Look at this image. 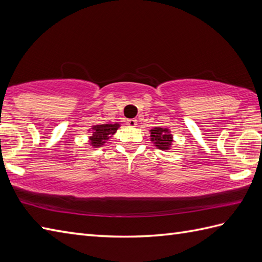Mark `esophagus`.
Masks as SVG:
<instances>
[{
  "mask_svg": "<svg viewBox=\"0 0 262 262\" xmlns=\"http://www.w3.org/2000/svg\"><path fill=\"white\" fill-rule=\"evenodd\" d=\"M126 124H127V126L135 127L138 124V121L136 119H129V120H126Z\"/></svg>",
  "mask_w": 262,
  "mask_h": 262,
  "instance_id": "1",
  "label": "esophagus"
}]
</instances>
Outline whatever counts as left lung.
I'll use <instances>...</instances> for the list:
<instances>
[{"label":"left lung","mask_w":262,"mask_h":262,"mask_svg":"<svg viewBox=\"0 0 262 262\" xmlns=\"http://www.w3.org/2000/svg\"><path fill=\"white\" fill-rule=\"evenodd\" d=\"M150 139L151 142L162 151L170 150L173 142V136L171 135V131L167 127L160 126H155L150 130Z\"/></svg>","instance_id":"left-lung-1"}]
</instances>
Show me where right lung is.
I'll return each mask as SVG.
<instances>
[{"label":"right lung","mask_w":262,"mask_h":262,"mask_svg":"<svg viewBox=\"0 0 262 262\" xmlns=\"http://www.w3.org/2000/svg\"><path fill=\"white\" fill-rule=\"evenodd\" d=\"M120 127L119 123H112V124H98L91 127L90 137H89V144L92 148H100L101 145L106 143V141L117 132Z\"/></svg>","instance_id":"1"}]
</instances>
